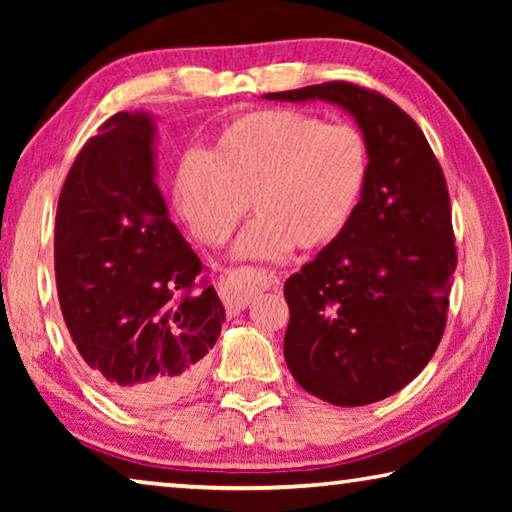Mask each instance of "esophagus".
<instances>
[{
    "label": "esophagus",
    "instance_id": "34e87169",
    "mask_svg": "<svg viewBox=\"0 0 512 512\" xmlns=\"http://www.w3.org/2000/svg\"><path fill=\"white\" fill-rule=\"evenodd\" d=\"M280 280L273 273L257 271V268H241L237 273H230L219 282V293L225 309L230 316H237L239 311L250 307V302L259 291L273 289Z\"/></svg>",
    "mask_w": 512,
    "mask_h": 512
}]
</instances>
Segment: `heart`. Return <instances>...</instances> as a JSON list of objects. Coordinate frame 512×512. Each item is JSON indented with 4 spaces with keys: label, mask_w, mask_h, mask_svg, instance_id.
Segmentation results:
<instances>
[{
    "label": "heart",
    "mask_w": 512,
    "mask_h": 512,
    "mask_svg": "<svg viewBox=\"0 0 512 512\" xmlns=\"http://www.w3.org/2000/svg\"><path fill=\"white\" fill-rule=\"evenodd\" d=\"M366 137L296 110H257L216 137L203 164L178 171L176 203L198 239L223 246L250 210L257 221L235 259H280L296 246H332L357 214L368 185Z\"/></svg>",
    "instance_id": "heart-1"
}]
</instances>
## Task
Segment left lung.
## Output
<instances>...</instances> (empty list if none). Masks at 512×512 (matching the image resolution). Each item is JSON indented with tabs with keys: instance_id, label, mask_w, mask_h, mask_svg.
<instances>
[{
	"instance_id": "obj_1",
	"label": "left lung",
	"mask_w": 512,
	"mask_h": 512,
	"mask_svg": "<svg viewBox=\"0 0 512 512\" xmlns=\"http://www.w3.org/2000/svg\"><path fill=\"white\" fill-rule=\"evenodd\" d=\"M264 99L334 103L366 137L368 185L350 228L284 282V359L320 400L379 402L443 339L456 271L445 176L418 124L377 92L332 81Z\"/></svg>"
}]
</instances>
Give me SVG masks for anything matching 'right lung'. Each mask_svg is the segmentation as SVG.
I'll list each match as a JSON object with an SVG mask.
<instances>
[{"mask_svg":"<svg viewBox=\"0 0 512 512\" xmlns=\"http://www.w3.org/2000/svg\"><path fill=\"white\" fill-rule=\"evenodd\" d=\"M155 117L117 112L67 173L56 212L60 309L90 377L121 404L162 406L196 386L225 309L192 291L201 259L158 187Z\"/></svg>","mask_w":512,"mask_h":512,"instance_id":"right-lung-1","label":"right lung"}]
</instances>
